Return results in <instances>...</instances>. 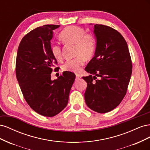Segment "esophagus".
Masks as SVG:
<instances>
[{"instance_id": "1", "label": "esophagus", "mask_w": 150, "mask_h": 150, "mask_svg": "<svg viewBox=\"0 0 150 150\" xmlns=\"http://www.w3.org/2000/svg\"><path fill=\"white\" fill-rule=\"evenodd\" d=\"M81 76L80 74H76V81H78L79 79H81Z\"/></svg>"}]
</instances>
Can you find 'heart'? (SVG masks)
Here are the masks:
<instances>
[{
  "label": "heart",
  "mask_w": 150,
  "mask_h": 150,
  "mask_svg": "<svg viewBox=\"0 0 150 150\" xmlns=\"http://www.w3.org/2000/svg\"><path fill=\"white\" fill-rule=\"evenodd\" d=\"M59 39L63 44H74V55L72 59L67 60L62 65V69L78 73L84 66L85 59H90L94 55L96 48V41L93 34L86 33V30L79 27L69 26L66 28L59 34ZM51 53L56 60L62 59V49L60 46L53 44Z\"/></svg>",
  "instance_id": "b5f03b06"
}]
</instances>
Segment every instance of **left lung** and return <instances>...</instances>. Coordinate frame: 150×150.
<instances>
[{
    "instance_id": "obj_1",
    "label": "left lung",
    "mask_w": 150,
    "mask_h": 150,
    "mask_svg": "<svg viewBox=\"0 0 150 150\" xmlns=\"http://www.w3.org/2000/svg\"><path fill=\"white\" fill-rule=\"evenodd\" d=\"M96 48L85 68L91 75L84 99L94 111L105 113L117 107L124 98L132 73V62L125 39L116 30L106 25H94ZM98 79H97V77Z\"/></svg>"
}]
</instances>
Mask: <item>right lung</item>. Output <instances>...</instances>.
Segmentation results:
<instances>
[{
	"label": "right lung",
	"instance_id": "obj_1",
	"mask_svg": "<svg viewBox=\"0 0 150 150\" xmlns=\"http://www.w3.org/2000/svg\"><path fill=\"white\" fill-rule=\"evenodd\" d=\"M59 27L45 25L31 30L21 40L17 54L16 77L25 101L34 111L47 117L56 116L66 108L76 78L65 71L56 79L51 78L57 63L51 40L53 30Z\"/></svg>",
	"mask_w": 150,
	"mask_h": 150
}]
</instances>
